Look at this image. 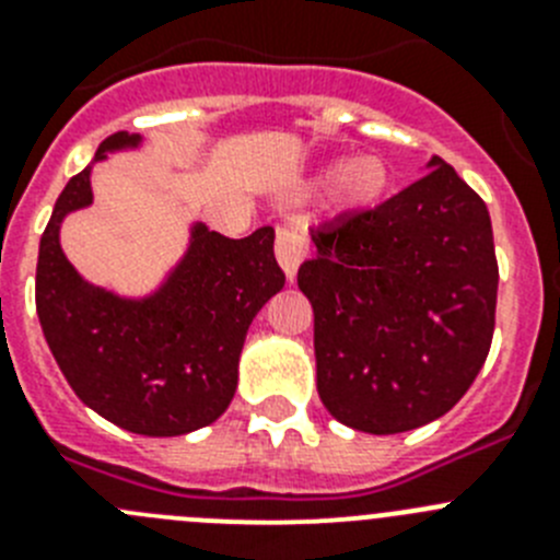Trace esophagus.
<instances>
[{
	"label": "esophagus",
	"instance_id": "34e87169",
	"mask_svg": "<svg viewBox=\"0 0 560 560\" xmlns=\"http://www.w3.org/2000/svg\"><path fill=\"white\" fill-rule=\"evenodd\" d=\"M275 255L277 264L283 269V275L289 277V283H294L296 269L303 266V260L308 257V244H305V237L294 230H277V241H275Z\"/></svg>",
	"mask_w": 560,
	"mask_h": 560
}]
</instances>
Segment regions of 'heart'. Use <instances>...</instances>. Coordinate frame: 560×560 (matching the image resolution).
Returning a JSON list of instances; mask_svg holds the SVG:
<instances>
[{
	"label": "heart",
	"instance_id": "obj_1",
	"mask_svg": "<svg viewBox=\"0 0 560 560\" xmlns=\"http://www.w3.org/2000/svg\"><path fill=\"white\" fill-rule=\"evenodd\" d=\"M330 187V207L341 215H353V212H364L370 207L378 205L389 192L393 176H389L387 162L375 156V153H361L350 162H328L311 176L303 185V192H314L316 187Z\"/></svg>",
	"mask_w": 560,
	"mask_h": 560
}]
</instances>
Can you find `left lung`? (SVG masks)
<instances>
[{
    "instance_id": "8db88e82",
    "label": "left lung",
    "mask_w": 560,
    "mask_h": 560,
    "mask_svg": "<svg viewBox=\"0 0 560 560\" xmlns=\"http://www.w3.org/2000/svg\"><path fill=\"white\" fill-rule=\"evenodd\" d=\"M375 210L311 232L296 283L314 308L316 389L339 423L398 434L468 393L493 339L499 266L488 207L432 156Z\"/></svg>"
}]
</instances>
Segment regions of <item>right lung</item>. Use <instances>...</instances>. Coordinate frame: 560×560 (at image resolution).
Instances as JSON below:
<instances>
[{"label":"right lung","mask_w":560,"mask_h":560,"mask_svg":"<svg viewBox=\"0 0 560 560\" xmlns=\"http://www.w3.org/2000/svg\"><path fill=\"white\" fill-rule=\"evenodd\" d=\"M137 148L140 133H112L67 182L38 246L36 311L63 378L89 409L126 432L176 438L226 412L246 330L285 275L271 226L232 241L192 221L182 257L148 294L89 283L63 255L61 224L95 201L97 162Z\"/></svg>","instance_id":"add662e5"}]
</instances>
